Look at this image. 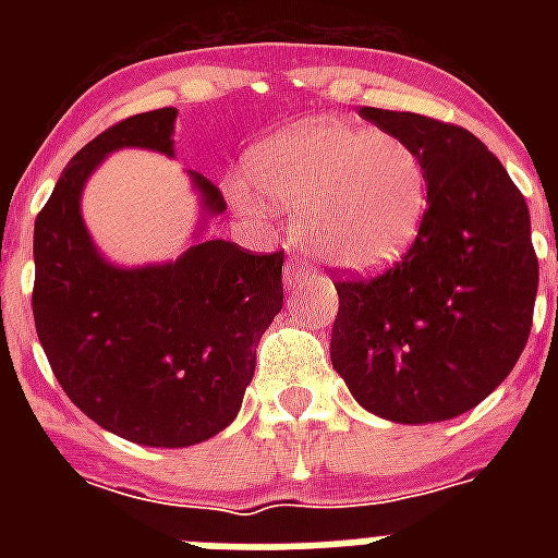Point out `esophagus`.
<instances>
[{
    "label": "esophagus",
    "instance_id": "1",
    "mask_svg": "<svg viewBox=\"0 0 558 558\" xmlns=\"http://www.w3.org/2000/svg\"><path fill=\"white\" fill-rule=\"evenodd\" d=\"M310 275H313V271L306 269L301 260H289L287 263V287H298V283H301L304 278H310Z\"/></svg>",
    "mask_w": 558,
    "mask_h": 558
}]
</instances>
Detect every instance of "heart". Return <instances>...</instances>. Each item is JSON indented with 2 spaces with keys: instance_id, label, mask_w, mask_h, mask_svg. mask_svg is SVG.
<instances>
[{
  "instance_id": "b5f03b06",
  "label": "heart",
  "mask_w": 558,
  "mask_h": 558,
  "mask_svg": "<svg viewBox=\"0 0 558 558\" xmlns=\"http://www.w3.org/2000/svg\"><path fill=\"white\" fill-rule=\"evenodd\" d=\"M263 199L295 208V234L318 260L350 271L388 266L414 243L432 199L423 153L393 133L344 121L283 130L248 156ZM254 205L245 185L231 187Z\"/></svg>"
}]
</instances>
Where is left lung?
Masks as SVG:
<instances>
[{"label": "left lung", "mask_w": 558, "mask_h": 558, "mask_svg": "<svg viewBox=\"0 0 558 558\" xmlns=\"http://www.w3.org/2000/svg\"><path fill=\"white\" fill-rule=\"evenodd\" d=\"M423 153L432 199L402 260L339 278L332 367L356 402L393 423H440L484 402L530 339L538 257L527 202L458 124L362 107Z\"/></svg>", "instance_id": "8db88e82"}]
</instances>
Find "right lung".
I'll return each instance as SVG.
<instances>
[{
	"instance_id": "1",
	"label": "right lung",
	"mask_w": 558,
	"mask_h": 558,
	"mask_svg": "<svg viewBox=\"0 0 558 558\" xmlns=\"http://www.w3.org/2000/svg\"><path fill=\"white\" fill-rule=\"evenodd\" d=\"M177 109L124 118L74 153L34 222V324L60 388L124 440L182 449L219 434L243 405L257 341L283 306V252L202 240L177 263L109 266L81 219V191L107 153L173 156ZM208 214L226 199L193 173Z\"/></svg>"
}]
</instances>
